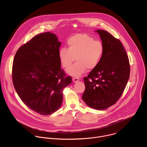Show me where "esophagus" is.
Masks as SVG:
<instances>
[{
	"label": "esophagus",
	"mask_w": 147,
	"mask_h": 147,
	"mask_svg": "<svg viewBox=\"0 0 147 147\" xmlns=\"http://www.w3.org/2000/svg\"><path fill=\"white\" fill-rule=\"evenodd\" d=\"M73 80L74 82H77V81H79V78L77 77H74V78H73Z\"/></svg>",
	"instance_id": "1"
}]
</instances>
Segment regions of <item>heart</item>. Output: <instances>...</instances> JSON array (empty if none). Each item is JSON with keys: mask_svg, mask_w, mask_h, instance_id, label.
I'll return each mask as SVG.
<instances>
[{"mask_svg": "<svg viewBox=\"0 0 147 147\" xmlns=\"http://www.w3.org/2000/svg\"><path fill=\"white\" fill-rule=\"evenodd\" d=\"M68 48L60 49L59 57L63 67L68 69L76 60L77 61L67 70L74 77H79L87 69L91 70L99 65L103 54L101 42L86 34H77L67 40Z\"/></svg>", "mask_w": 147, "mask_h": 147, "instance_id": "b5f03b06", "label": "heart"}]
</instances>
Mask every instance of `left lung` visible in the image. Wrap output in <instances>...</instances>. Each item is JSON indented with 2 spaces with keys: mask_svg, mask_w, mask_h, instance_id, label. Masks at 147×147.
I'll list each match as a JSON object with an SVG mask.
<instances>
[{
  "mask_svg": "<svg viewBox=\"0 0 147 147\" xmlns=\"http://www.w3.org/2000/svg\"><path fill=\"white\" fill-rule=\"evenodd\" d=\"M102 41L103 54L97 67L84 78L82 100L88 107L103 110L116 103L129 79L128 56L119 39L105 30H96Z\"/></svg>",
  "mask_w": 147,
  "mask_h": 147,
  "instance_id": "left-lung-1",
  "label": "left lung"
}]
</instances>
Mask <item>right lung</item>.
<instances>
[{"mask_svg":"<svg viewBox=\"0 0 147 147\" xmlns=\"http://www.w3.org/2000/svg\"><path fill=\"white\" fill-rule=\"evenodd\" d=\"M60 45L54 34H39L20 47L13 60L16 91L26 105L40 115H49L59 109L63 90L72 81L61 69Z\"/></svg>","mask_w":147,"mask_h":147,"instance_id":"1","label":"right lung"}]
</instances>
